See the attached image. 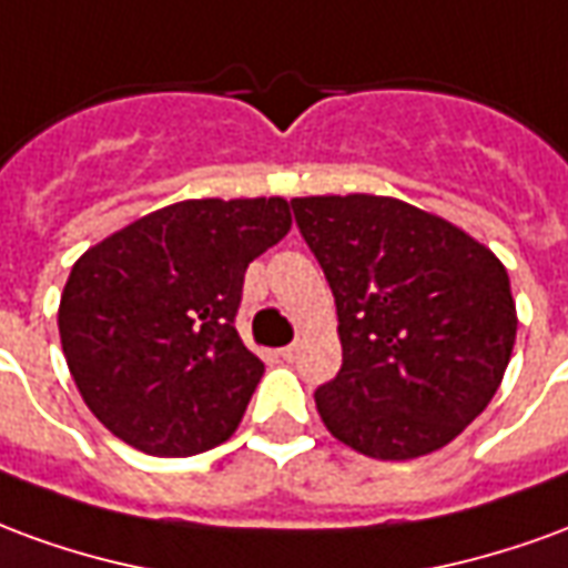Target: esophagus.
<instances>
[{
    "label": "esophagus",
    "mask_w": 568,
    "mask_h": 568,
    "mask_svg": "<svg viewBox=\"0 0 568 568\" xmlns=\"http://www.w3.org/2000/svg\"><path fill=\"white\" fill-rule=\"evenodd\" d=\"M280 356H283L285 362H295V358H297V344L283 346V349H280Z\"/></svg>",
    "instance_id": "34e87169"
}]
</instances>
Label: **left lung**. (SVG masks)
Instances as JSON below:
<instances>
[{"mask_svg": "<svg viewBox=\"0 0 568 568\" xmlns=\"http://www.w3.org/2000/svg\"><path fill=\"white\" fill-rule=\"evenodd\" d=\"M295 222L337 304L344 365L316 389L322 423L371 459H417L489 405L517 310L501 261L405 200L295 197Z\"/></svg>", "mask_w": 568, "mask_h": 568, "instance_id": "8db88e82", "label": "left lung"}]
</instances>
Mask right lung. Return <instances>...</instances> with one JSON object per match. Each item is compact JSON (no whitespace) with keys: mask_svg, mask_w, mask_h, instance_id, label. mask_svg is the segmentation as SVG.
Instances as JSON below:
<instances>
[{"mask_svg":"<svg viewBox=\"0 0 568 568\" xmlns=\"http://www.w3.org/2000/svg\"><path fill=\"white\" fill-rule=\"evenodd\" d=\"M292 227L283 197L182 200L72 264L60 344L84 405L151 456H194L234 435L264 362L236 334L248 261Z\"/></svg>","mask_w":568,"mask_h":568,"instance_id":"add662e5","label":"right lung"}]
</instances>
